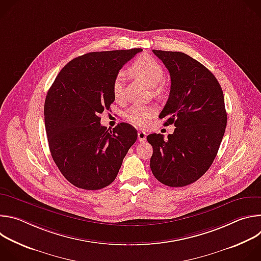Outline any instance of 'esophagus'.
I'll return each instance as SVG.
<instances>
[{"mask_svg":"<svg viewBox=\"0 0 261 261\" xmlns=\"http://www.w3.org/2000/svg\"><path fill=\"white\" fill-rule=\"evenodd\" d=\"M137 137H138V140L140 142H144L146 140V133L143 132V131H138L137 132Z\"/></svg>","mask_w":261,"mask_h":261,"instance_id":"obj_1","label":"esophagus"}]
</instances>
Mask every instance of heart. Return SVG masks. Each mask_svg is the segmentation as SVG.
Here are the masks:
<instances>
[{
	"instance_id": "b5f03b06",
	"label": "heart",
	"mask_w": 261,
	"mask_h": 261,
	"mask_svg": "<svg viewBox=\"0 0 261 261\" xmlns=\"http://www.w3.org/2000/svg\"><path fill=\"white\" fill-rule=\"evenodd\" d=\"M131 71L137 77L142 80L151 88L157 87L164 79V70L162 66L151 57H140L131 66ZM113 95L116 101L121 102L124 99V74L118 73L113 82ZM156 115V108L152 105L135 104L129 107L124 118L135 127L143 128Z\"/></svg>"
}]
</instances>
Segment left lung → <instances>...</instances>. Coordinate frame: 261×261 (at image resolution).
I'll list each match as a JSON object with an SVG mask.
<instances>
[{"mask_svg": "<svg viewBox=\"0 0 261 261\" xmlns=\"http://www.w3.org/2000/svg\"><path fill=\"white\" fill-rule=\"evenodd\" d=\"M170 74L168 100L159 116L174 124L172 134L146 136L153 146L151 169L169 187H184L201 177L215 160L224 135V96L214 74L179 51L153 49Z\"/></svg>", "mask_w": 261, "mask_h": 261, "instance_id": "1", "label": "left lung"}]
</instances>
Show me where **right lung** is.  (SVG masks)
I'll list each match as a JSON object with an SVG mask.
<instances>
[{
  "instance_id": "add662e5",
  "label": "right lung",
  "mask_w": 261,
  "mask_h": 261,
  "mask_svg": "<svg viewBox=\"0 0 261 261\" xmlns=\"http://www.w3.org/2000/svg\"><path fill=\"white\" fill-rule=\"evenodd\" d=\"M141 48L89 53L70 61L47 92L44 122L51 157L72 185L99 190L113 182L137 131L127 123L113 130L100 115L115 101L113 82Z\"/></svg>"
}]
</instances>
